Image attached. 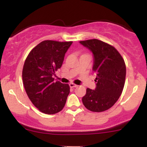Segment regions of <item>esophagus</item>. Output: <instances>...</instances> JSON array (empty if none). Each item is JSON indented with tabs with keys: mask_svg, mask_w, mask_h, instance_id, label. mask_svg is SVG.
<instances>
[{
	"mask_svg": "<svg viewBox=\"0 0 147 147\" xmlns=\"http://www.w3.org/2000/svg\"><path fill=\"white\" fill-rule=\"evenodd\" d=\"M69 85H70V88H75V87L78 86H77V84H74V83H70V84H69Z\"/></svg>",
	"mask_w": 147,
	"mask_h": 147,
	"instance_id": "1",
	"label": "esophagus"
}]
</instances>
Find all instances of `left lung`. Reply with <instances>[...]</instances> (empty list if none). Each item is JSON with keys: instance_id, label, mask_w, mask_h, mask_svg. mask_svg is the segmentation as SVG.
<instances>
[{"instance_id": "1", "label": "left lung", "mask_w": 147, "mask_h": 147, "mask_svg": "<svg viewBox=\"0 0 147 147\" xmlns=\"http://www.w3.org/2000/svg\"><path fill=\"white\" fill-rule=\"evenodd\" d=\"M94 55L93 70L97 74L95 90L86 89L82 97L84 106L92 112H103L115 104L122 94L126 79V65L117 49L100 40L79 41Z\"/></svg>"}]
</instances>
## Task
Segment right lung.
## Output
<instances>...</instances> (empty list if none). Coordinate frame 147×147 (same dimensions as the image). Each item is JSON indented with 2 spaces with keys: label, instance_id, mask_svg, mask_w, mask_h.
I'll list each match as a JSON object with an SVG mask.
<instances>
[{
  "label": "right lung",
  "instance_id": "obj_1",
  "mask_svg": "<svg viewBox=\"0 0 147 147\" xmlns=\"http://www.w3.org/2000/svg\"><path fill=\"white\" fill-rule=\"evenodd\" d=\"M72 43L45 40L35 46L25 61L22 72L25 90L32 103L45 114L60 112L70 93L68 84L55 82L52 76L61 67Z\"/></svg>",
  "mask_w": 147,
  "mask_h": 147
}]
</instances>
